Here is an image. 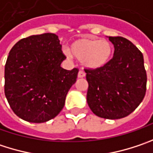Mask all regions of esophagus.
<instances>
[{"mask_svg": "<svg viewBox=\"0 0 153 153\" xmlns=\"http://www.w3.org/2000/svg\"><path fill=\"white\" fill-rule=\"evenodd\" d=\"M77 76H78V78H82V77H84V76H85V73H84L82 71H79Z\"/></svg>", "mask_w": 153, "mask_h": 153, "instance_id": "esophagus-1", "label": "esophagus"}]
</instances>
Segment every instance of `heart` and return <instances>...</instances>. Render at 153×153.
I'll return each mask as SVG.
<instances>
[{
	"label": "heart",
	"mask_w": 153,
	"mask_h": 153,
	"mask_svg": "<svg viewBox=\"0 0 153 153\" xmlns=\"http://www.w3.org/2000/svg\"><path fill=\"white\" fill-rule=\"evenodd\" d=\"M72 55L81 61L84 68L97 70L105 66L111 59L113 45L107 40L84 37L74 41L71 45ZM67 55H71L66 51Z\"/></svg>",
	"instance_id": "1"
}]
</instances>
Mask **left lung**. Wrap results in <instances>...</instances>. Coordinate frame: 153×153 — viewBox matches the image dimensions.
Masks as SVG:
<instances>
[{
	"mask_svg": "<svg viewBox=\"0 0 153 153\" xmlns=\"http://www.w3.org/2000/svg\"><path fill=\"white\" fill-rule=\"evenodd\" d=\"M114 56L97 70H84L89 83L87 103L97 117L107 119L125 117L143 101L147 76L141 51L129 40L109 36Z\"/></svg>",
	"mask_w": 153,
	"mask_h": 153,
	"instance_id": "obj_1",
	"label": "left lung"
}]
</instances>
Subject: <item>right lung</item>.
<instances>
[{
    "label": "right lung",
    "instance_id": "1",
    "mask_svg": "<svg viewBox=\"0 0 153 153\" xmlns=\"http://www.w3.org/2000/svg\"><path fill=\"white\" fill-rule=\"evenodd\" d=\"M66 57L58 36L52 33L17 42L5 64L4 91L11 109L30 123H44L62 110L78 70L61 67Z\"/></svg>",
    "mask_w": 153,
    "mask_h": 153
}]
</instances>
